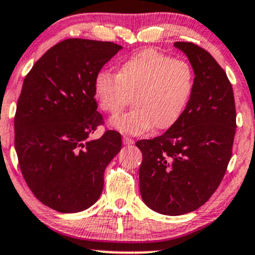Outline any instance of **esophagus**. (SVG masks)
Returning <instances> with one entry per match:
<instances>
[{
    "mask_svg": "<svg viewBox=\"0 0 255 255\" xmlns=\"http://www.w3.org/2000/svg\"><path fill=\"white\" fill-rule=\"evenodd\" d=\"M123 141H124V143L127 144V146H131V144L135 143V141H133L132 138L127 137V136H124V138H123Z\"/></svg>",
    "mask_w": 255,
    "mask_h": 255,
    "instance_id": "obj_1",
    "label": "esophagus"
}]
</instances>
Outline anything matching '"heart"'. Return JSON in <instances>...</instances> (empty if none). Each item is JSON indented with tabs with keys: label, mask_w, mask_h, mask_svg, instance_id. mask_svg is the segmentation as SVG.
Wrapping results in <instances>:
<instances>
[{
	"label": "heart",
	"mask_w": 255,
	"mask_h": 255,
	"mask_svg": "<svg viewBox=\"0 0 255 255\" xmlns=\"http://www.w3.org/2000/svg\"><path fill=\"white\" fill-rule=\"evenodd\" d=\"M194 74L187 62L154 50H143L122 62L118 74L102 70L95 79L100 108L117 118L131 102L135 108L112 124L119 131L141 135L155 127L169 128L182 116L192 96Z\"/></svg>",
	"instance_id": "heart-1"
}]
</instances>
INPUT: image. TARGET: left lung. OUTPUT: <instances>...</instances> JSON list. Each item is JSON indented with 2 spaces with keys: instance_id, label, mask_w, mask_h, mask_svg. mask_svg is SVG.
I'll return each instance as SVG.
<instances>
[{
  "instance_id": "1",
  "label": "left lung",
  "mask_w": 255,
  "mask_h": 255,
  "mask_svg": "<svg viewBox=\"0 0 255 255\" xmlns=\"http://www.w3.org/2000/svg\"><path fill=\"white\" fill-rule=\"evenodd\" d=\"M194 72L192 96L182 116L153 139H141L139 192L144 204L164 215L202 207L215 192L232 155L236 107L225 70L192 42H175Z\"/></svg>"
}]
</instances>
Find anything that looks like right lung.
I'll use <instances>...</instances> for the list:
<instances>
[{"mask_svg": "<svg viewBox=\"0 0 255 255\" xmlns=\"http://www.w3.org/2000/svg\"><path fill=\"white\" fill-rule=\"evenodd\" d=\"M122 48L108 41L64 40L24 79L14 117L19 166L34 196L59 213L83 212L97 202L107 165L122 149L118 131L90 139L105 123L95 79Z\"/></svg>", "mask_w": 255, "mask_h": 255, "instance_id": "right-lung-1", "label": "right lung"}]
</instances>
